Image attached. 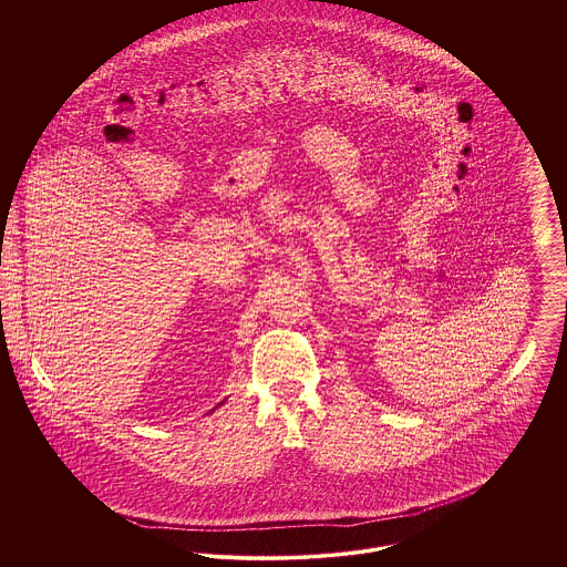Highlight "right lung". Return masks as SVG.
<instances>
[{
    "label": "right lung",
    "mask_w": 567,
    "mask_h": 567,
    "mask_svg": "<svg viewBox=\"0 0 567 567\" xmlns=\"http://www.w3.org/2000/svg\"><path fill=\"white\" fill-rule=\"evenodd\" d=\"M220 404H223V402H220ZM220 404H218V405H220ZM218 405H216V408H218Z\"/></svg>",
    "instance_id": "obj_1"
}]
</instances>
